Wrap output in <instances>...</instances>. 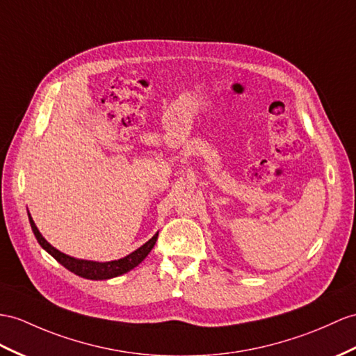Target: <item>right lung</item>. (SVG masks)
Returning a JSON list of instances; mask_svg holds the SVG:
<instances>
[{"label":"right lung","instance_id":"obj_1","mask_svg":"<svg viewBox=\"0 0 356 356\" xmlns=\"http://www.w3.org/2000/svg\"><path fill=\"white\" fill-rule=\"evenodd\" d=\"M29 220H30V225H31V229L34 232V237L38 238L39 245L43 249H45L51 257L57 259V261L62 264L63 267H66L67 270H71L72 273L81 276V278L93 280V281L111 280V278H116V276L124 275L129 270H133L134 267H137L146 257H148V254L151 252L154 245H155V241H157V238H159V232L154 234V237L146 241L145 245H142L140 248L136 249L134 252L128 254L124 258L113 259V261H104V263L90 261V259L74 258L71 255H66L63 252H60L58 249H56L53 245H49L48 241L45 240V237L42 236L30 213H29Z\"/></svg>","mask_w":356,"mask_h":356}]
</instances>
